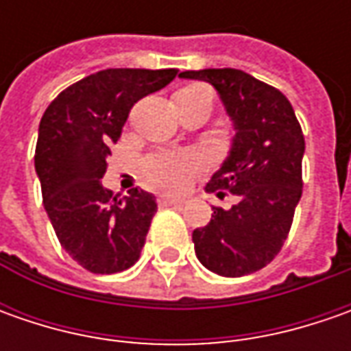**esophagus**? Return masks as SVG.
I'll list each match as a JSON object with an SVG mask.
<instances>
[{"mask_svg": "<svg viewBox=\"0 0 351 351\" xmlns=\"http://www.w3.org/2000/svg\"><path fill=\"white\" fill-rule=\"evenodd\" d=\"M183 199L180 197H168V195H162L158 199V205L160 207H171V205H182Z\"/></svg>", "mask_w": 351, "mask_h": 351, "instance_id": "obj_1", "label": "esophagus"}]
</instances>
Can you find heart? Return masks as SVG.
I'll return each mask as SVG.
<instances>
[{"mask_svg":"<svg viewBox=\"0 0 351 351\" xmlns=\"http://www.w3.org/2000/svg\"><path fill=\"white\" fill-rule=\"evenodd\" d=\"M180 93L189 95H210L209 89L203 86L182 89ZM205 168L203 156L195 150H182V152H154L146 156L142 162V178L150 187L168 191V193H182L187 185L195 180Z\"/></svg>","mask_w":351,"mask_h":351,"instance_id":"1","label":"heart"}]
</instances>
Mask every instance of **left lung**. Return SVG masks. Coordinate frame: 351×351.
I'll return each mask as SVG.
<instances>
[{
	"label": "left lung",
	"mask_w": 351,
	"mask_h": 351,
	"mask_svg": "<svg viewBox=\"0 0 351 351\" xmlns=\"http://www.w3.org/2000/svg\"><path fill=\"white\" fill-rule=\"evenodd\" d=\"M180 77L209 82L234 125L230 154L207 191L238 203L213 207L207 226L193 230L199 262L224 277L265 267L283 248L303 193L304 136L289 99L234 68L187 70Z\"/></svg>",
	"instance_id": "1"
}]
</instances>
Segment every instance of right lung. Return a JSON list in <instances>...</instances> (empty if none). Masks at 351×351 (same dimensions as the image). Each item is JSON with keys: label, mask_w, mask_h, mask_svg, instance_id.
<instances>
[{"label": "right lung", "mask_w": 351, "mask_h": 351, "mask_svg": "<svg viewBox=\"0 0 351 351\" xmlns=\"http://www.w3.org/2000/svg\"><path fill=\"white\" fill-rule=\"evenodd\" d=\"M176 75V68L101 70L64 89L40 119L34 169L43 203L62 248L91 274L125 271L141 258L156 197L138 187L115 195L101 178L132 105Z\"/></svg>", "instance_id": "obj_1"}]
</instances>
